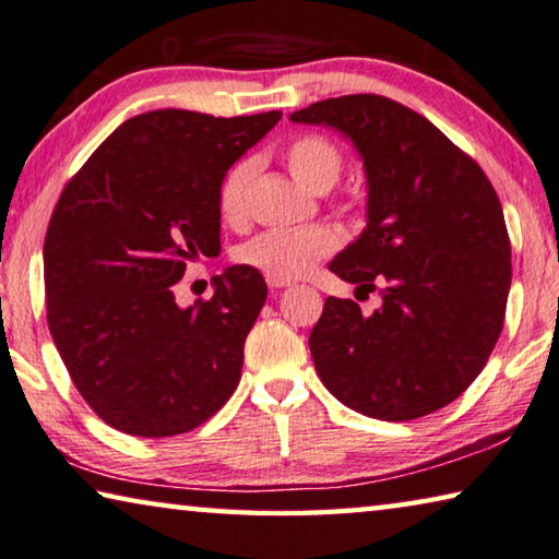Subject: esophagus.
Returning <instances> with one entry per match:
<instances>
[{"label":"esophagus","instance_id":"esophagus-1","mask_svg":"<svg viewBox=\"0 0 559 559\" xmlns=\"http://www.w3.org/2000/svg\"><path fill=\"white\" fill-rule=\"evenodd\" d=\"M267 285L272 287V289H282V287H289L292 282L289 280H277V277H267Z\"/></svg>","mask_w":559,"mask_h":559}]
</instances>
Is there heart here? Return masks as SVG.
<instances>
[{"label": "heart", "mask_w": 559, "mask_h": 559, "mask_svg": "<svg viewBox=\"0 0 559 559\" xmlns=\"http://www.w3.org/2000/svg\"><path fill=\"white\" fill-rule=\"evenodd\" d=\"M285 163L292 178L312 193L334 188L344 170V155L324 135H299L285 148ZM258 173V160H235L217 186L219 217L230 225L245 223L250 210V188ZM336 247V235L329 227H297V230H267L237 247V262L262 272L264 277L295 280Z\"/></svg>", "instance_id": "obj_1"}]
</instances>
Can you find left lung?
I'll return each instance as SVG.
<instances>
[{
  "mask_svg": "<svg viewBox=\"0 0 559 559\" xmlns=\"http://www.w3.org/2000/svg\"><path fill=\"white\" fill-rule=\"evenodd\" d=\"M295 123L340 131L366 173V227L329 262L356 289H377L364 317L329 297L309 334L324 386L359 414L414 420L451 404L483 371L506 319L510 240L486 173L396 100H317Z\"/></svg>",
  "mask_w": 559,
  "mask_h": 559,
  "instance_id": "obj_1",
  "label": "left lung"
}]
</instances>
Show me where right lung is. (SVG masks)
I'll use <instances>...</instances> for the list:
<instances>
[{"label":"right lung","mask_w":559,"mask_h":559,"mask_svg":"<svg viewBox=\"0 0 559 559\" xmlns=\"http://www.w3.org/2000/svg\"><path fill=\"white\" fill-rule=\"evenodd\" d=\"M280 118L133 116L63 188L44 240L49 332L73 386L116 431L188 433L237 389L267 299L262 274L233 264L186 309L173 285L186 262L219 254V178Z\"/></svg>","instance_id":"right-lung-1"}]
</instances>
